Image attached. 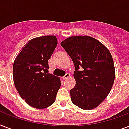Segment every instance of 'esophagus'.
<instances>
[{
  "mask_svg": "<svg viewBox=\"0 0 129 129\" xmlns=\"http://www.w3.org/2000/svg\"><path fill=\"white\" fill-rule=\"evenodd\" d=\"M69 77H70V74H66L63 77V80H67V79Z\"/></svg>",
  "mask_w": 129,
  "mask_h": 129,
  "instance_id": "esophagus-1",
  "label": "esophagus"
}]
</instances>
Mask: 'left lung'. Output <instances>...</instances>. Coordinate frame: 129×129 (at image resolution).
<instances>
[{"mask_svg": "<svg viewBox=\"0 0 129 129\" xmlns=\"http://www.w3.org/2000/svg\"><path fill=\"white\" fill-rule=\"evenodd\" d=\"M61 45L75 67L76 84L70 90L72 101L84 110L96 108L108 96L114 83L115 70L110 51L89 36L68 37Z\"/></svg>", "mask_w": 129, "mask_h": 129, "instance_id": "1", "label": "left lung"}]
</instances>
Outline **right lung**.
<instances>
[{
  "label": "right lung",
  "instance_id": "add662e5",
  "mask_svg": "<svg viewBox=\"0 0 129 129\" xmlns=\"http://www.w3.org/2000/svg\"><path fill=\"white\" fill-rule=\"evenodd\" d=\"M55 36L47 35L28 41L13 63V80L19 95L29 106L42 109L55 101L59 78L43 71L56 47Z\"/></svg>",
  "mask_w": 129,
  "mask_h": 129
}]
</instances>
